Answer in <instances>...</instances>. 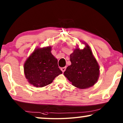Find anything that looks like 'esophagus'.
Instances as JSON below:
<instances>
[{
  "label": "esophagus",
  "mask_w": 123,
  "mask_h": 123,
  "mask_svg": "<svg viewBox=\"0 0 123 123\" xmlns=\"http://www.w3.org/2000/svg\"><path fill=\"white\" fill-rule=\"evenodd\" d=\"M66 67H62V68H61V70H62V72H64L66 70Z\"/></svg>",
  "instance_id": "1"
}]
</instances>
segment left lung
Instances as JSON below:
<instances>
[{
	"instance_id": "left-lung-1",
	"label": "left lung",
	"mask_w": 123,
	"mask_h": 123,
	"mask_svg": "<svg viewBox=\"0 0 123 123\" xmlns=\"http://www.w3.org/2000/svg\"><path fill=\"white\" fill-rule=\"evenodd\" d=\"M71 65L64 75L75 87L86 89L93 86L98 80L99 66L88 45L83 49L77 48L70 55Z\"/></svg>"
}]
</instances>
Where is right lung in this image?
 I'll return each mask as SVG.
<instances>
[{
	"instance_id": "right-lung-1",
	"label": "right lung",
	"mask_w": 123,
	"mask_h": 123,
	"mask_svg": "<svg viewBox=\"0 0 123 123\" xmlns=\"http://www.w3.org/2000/svg\"><path fill=\"white\" fill-rule=\"evenodd\" d=\"M51 50V47L37 48L25 62V76L35 87L47 86L62 73L58 66L57 60L52 55Z\"/></svg>"
}]
</instances>
